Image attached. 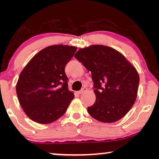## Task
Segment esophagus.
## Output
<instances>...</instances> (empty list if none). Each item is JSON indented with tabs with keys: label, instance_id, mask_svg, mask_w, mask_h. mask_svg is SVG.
<instances>
[{
	"label": "esophagus",
	"instance_id": "obj_1",
	"mask_svg": "<svg viewBox=\"0 0 159 159\" xmlns=\"http://www.w3.org/2000/svg\"><path fill=\"white\" fill-rule=\"evenodd\" d=\"M85 91H87V88H82L80 91H78V94H82V93H84V92H85Z\"/></svg>",
	"mask_w": 159,
	"mask_h": 159
}]
</instances>
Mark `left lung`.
<instances>
[{"label": "left lung", "mask_w": 159, "mask_h": 159, "mask_svg": "<svg viewBox=\"0 0 159 159\" xmlns=\"http://www.w3.org/2000/svg\"><path fill=\"white\" fill-rule=\"evenodd\" d=\"M75 57L91 71L96 96L88 112L96 120L113 123L127 114L135 102L140 77L121 53L101 45L80 48Z\"/></svg>", "instance_id": "left-lung-1"}]
</instances>
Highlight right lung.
Masks as SVG:
<instances>
[{"instance_id": "add662e5", "label": "right lung", "mask_w": 159, "mask_h": 159, "mask_svg": "<svg viewBox=\"0 0 159 159\" xmlns=\"http://www.w3.org/2000/svg\"><path fill=\"white\" fill-rule=\"evenodd\" d=\"M77 51L75 46L51 45L38 52L21 71L16 90L27 116L49 124L65 114L75 95L69 90L65 66Z\"/></svg>"}]
</instances>
